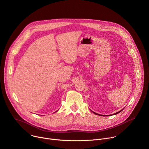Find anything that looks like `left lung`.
Returning <instances> with one entry per match:
<instances>
[{
	"instance_id": "obj_1",
	"label": "left lung",
	"mask_w": 149,
	"mask_h": 149,
	"mask_svg": "<svg viewBox=\"0 0 149 149\" xmlns=\"http://www.w3.org/2000/svg\"><path fill=\"white\" fill-rule=\"evenodd\" d=\"M121 110V111H118V112H117V113H114V114H118V113H120V112H121V111H122V110ZM93 113H94V114H97H97H97V113H94V112H93ZM98 115H99V116H101V115H100V114H98Z\"/></svg>"
}]
</instances>
